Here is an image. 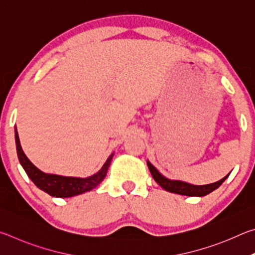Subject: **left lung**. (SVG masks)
Here are the masks:
<instances>
[{
    "instance_id": "obj_1",
    "label": "left lung",
    "mask_w": 255,
    "mask_h": 255,
    "mask_svg": "<svg viewBox=\"0 0 255 255\" xmlns=\"http://www.w3.org/2000/svg\"><path fill=\"white\" fill-rule=\"evenodd\" d=\"M147 166L150 171V174L153 176V179L156 181V183L161 185L164 190H166V191L172 192V193H178V195L190 196V197L207 196L208 193L213 192L214 190H216L218 187H221L222 183L228 178V175H230V174L226 175L225 178H223L222 180H219L215 183H210L206 185H192L185 182H181V181H172L164 178V176L159 173V172L155 169L149 162H147Z\"/></svg>"
}]
</instances>
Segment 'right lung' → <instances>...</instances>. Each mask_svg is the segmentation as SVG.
I'll list each match as a JSON object with an SVG mask.
<instances>
[{
  "mask_svg": "<svg viewBox=\"0 0 255 255\" xmlns=\"http://www.w3.org/2000/svg\"><path fill=\"white\" fill-rule=\"evenodd\" d=\"M15 144H16V153L20 164L25 171V173L31 179L32 182L37 185L42 191L48 193V195L57 198H68L73 196L81 195V193L88 192L90 190L98 187L99 183L102 182L107 175L108 169H109L110 163L114 154L109 156L102 166V169L97 174L89 176L86 179L80 178H68V176H60L55 174H46L40 170H38L33 164L29 161L25 156L22 148H21L18 131L15 129Z\"/></svg>",
  "mask_w": 255,
  "mask_h": 255,
  "instance_id": "obj_1",
  "label": "right lung"
}]
</instances>
